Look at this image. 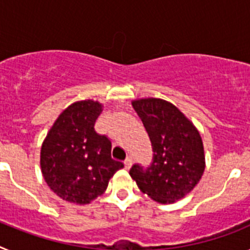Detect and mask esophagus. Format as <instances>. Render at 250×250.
Instances as JSON below:
<instances>
[{"mask_svg": "<svg viewBox=\"0 0 250 250\" xmlns=\"http://www.w3.org/2000/svg\"><path fill=\"white\" fill-rule=\"evenodd\" d=\"M124 164H125V167H126V169H130V167L132 165V158H131V156H129V158L125 159Z\"/></svg>", "mask_w": 250, "mask_h": 250, "instance_id": "esophagus-1", "label": "esophagus"}]
</instances>
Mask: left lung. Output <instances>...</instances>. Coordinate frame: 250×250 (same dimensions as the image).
<instances>
[{
	"label": "left lung",
	"instance_id": "1",
	"mask_svg": "<svg viewBox=\"0 0 250 250\" xmlns=\"http://www.w3.org/2000/svg\"><path fill=\"white\" fill-rule=\"evenodd\" d=\"M152 146L150 167L132 165L130 176L152 200L167 204L184 198L202 179L204 146L199 131L169 101L147 98L132 101Z\"/></svg>",
	"mask_w": 250,
	"mask_h": 250
}]
</instances>
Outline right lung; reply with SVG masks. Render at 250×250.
<instances>
[{"instance_id": "obj_1", "label": "right lung", "mask_w": 250, "mask_h": 250, "mask_svg": "<svg viewBox=\"0 0 250 250\" xmlns=\"http://www.w3.org/2000/svg\"><path fill=\"white\" fill-rule=\"evenodd\" d=\"M103 111L99 101L71 104L60 114L41 146V171L61 199L89 204L104 194L109 180L124 164L111 158V141L95 131Z\"/></svg>"}]
</instances>
